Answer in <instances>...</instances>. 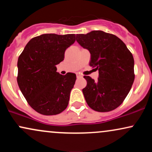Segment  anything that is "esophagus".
<instances>
[{
    "label": "esophagus",
    "mask_w": 152,
    "mask_h": 152,
    "mask_svg": "<svg viewBox=\"0 0 152 152\" xmlns=\"http://www.w3.org/2000/svg\"><path fill=\"white\" fill-rule=\"evenodd\" d=\"M76 76H77V78H81L82 75L80 74H76Z\"/></svg>",
    "instance_id": "esophagus-1"
}]
</instances>
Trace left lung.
<instances>
[{
  "instance_id": "left-lung-1",
  "label": "left lung",
  "mask_w": 152,
  "mask_h": 152,
  "mask_svg": "<svg viewBox=\"0 0 152 152\" xmlns=\"http://www.w3.org/2000/svg\"><path fill=\"white\" fill-rule=\"evenodd\" d=\"M76 41L89 50V65L99 71L96 81L90 76H83L87 85L82 91L87 104L99 112L116 109L128 95L134 81L132 53L117 36L102 31L77 34Z\"/></svg>"
}]
</instances>
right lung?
Listing matches in <instances>:
<instances>
[{"instance_id":"1","label":"right lung","mask_w":152,"mask_h":152,"mask_svg":"<svg viewBox=\"0 0 152 152\" xmlns=\"http://www.w3.org/2000/svg\"><path fill=\"white\" fill-rule=\"evenodd\" d=\"M76 35L42 34L30 40L18 60L17 82L28 104L39 114L56 115L67 107L76 76L61 75L56 66Z\"/></svg>"}]
</instances>
